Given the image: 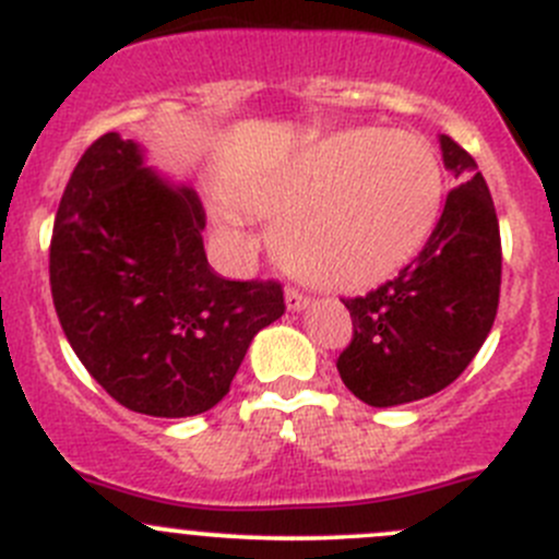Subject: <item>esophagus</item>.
<instances>
[{"label":"esophagus","mask_w":559,"mask_h":559,"mask_svg":"<svg viewBox=\"0 0 559 559\" xmlns=\"http://www.w3.org/2000/svg\"><path fill=\"white\" fill-rule=\"evenodd\" d=\"M284 302L289 311H306V308L311 306V297H306L302 292H297V289H286Z\"/></svg>","instance_id":"1"}]
</instances>
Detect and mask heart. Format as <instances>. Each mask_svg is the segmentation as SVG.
<instances>
[{
	"mask_svg": "<svg viewBox=\"0 0 559 559\" xmlns=\"http://www.w3.org/2000/svg\"><path fill=\"white\" fill-rule=\"evenodd\" d=\"M233 197L253 216L281 222L275 251L292 275L359 292L397 275L432 238L443 170L425 140L365 129L253 173Z\"/></svg>",
	"mask_w": 559,
	"mask_h": 559,
	"instance_id": "b5f03b06",
	"label": "heart"
}]
</instances>
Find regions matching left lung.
I'll return each instance as SVG.
<instances>
[{
    "mask_svg": "<svg viewBox=\"0 0 559 559\" xmlns=\"http://www.w3.org/2000/svg\"><path fill=\"white\" fill-rule=\"evenodd\" d=\"M438 143L456 189L432 238L397 278L343 300L354 337L337 357V373L373 408L447 389L484 346L498 313L503 257L487 180L452 138L438 134Z\"/></svg>",
    "mask_w": 559,
    "mask_h": 559,
    "instance_id": "left-lung-1",
    "label": "left lung"
}]
</instances>
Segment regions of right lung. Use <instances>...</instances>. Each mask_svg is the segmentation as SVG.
<instances>
[{"label":"right lung","instance_id":"add662e5","mask_svg":"<svg viewBox=\"0 0 559 559\" xmlns=\"http://www.w3.org/2000/svg\"><path fill=\"white\" fill-rule=\"evenodd\" d=\"M194 189L107 132L70 175L50 240V295L72 352L129 411L180 419L229 392L253 335L284 316L275 281L207 264Z\"/></svg>","mask_w":559,"mask_h":559}]
</instances>
